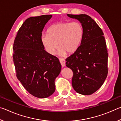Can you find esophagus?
<instances>
[{
  "label": "esophagus",
  "mask_w": 121,
  "mask_h": 121,
  "mask_svg": "<svg viewBox=\"0 0 121 121\" xmlns=\"http://www.w3.org/2000/svg\"><path fill=\"white\" fill-rule=\"evenodd\" d=\"M59 61H60V62L61 63V65H62V67H64L65 65V59H63L62 58H60L59 59Z\"/></svg>",
  "instance_id": "34e87169"
}]
</instances>
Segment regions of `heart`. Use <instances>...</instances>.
Here are the masks:
<instances>
[{"label":"heart","mask_w":121,"mask_h":121,"mask_svg":"<svg viewBox=\"0 0 121 121\" xmlns=\"http://www.w3.org/2000/svg\"><path fill=\"white\" fill-rule=\"evenodd\" d=\"M84 35L82 24L77 22H61L48 28L42 35L41 41L49 54H54L59 45V54L74 53L80 46Z\"/></svg>","instance_id":"1"}]
</instances>
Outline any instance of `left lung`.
<instances>
[{
  "label": "left lung",
  "mask_w": 121,
  "mask_h": 121,
  "mask_svg": "<svg viewBox=\"0 0 121 121\" xmlns=\"http://www.w3.org/2000/svg\"><path fill=\"white\" fill-rule=\"evenodd\" d=\"M79 20L84 29L78 48L65 60L73 72L72 86L77 93L90 95L103 84L108 74V51L101 28L86 14H67Z\"/></svg>",
  "instance_id": "1"
}]
</instances>
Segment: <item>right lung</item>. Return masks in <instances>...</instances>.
Listing matches in <instances>:
<instances>
[{
	"mask_svg": "<svg viewBox=\"0 0 121 121\" xmlns=\"http://www.w3.org/2000/svg\"><path fill=\"white\" fill-rule=\"evenodd\" d=\"M52 15L30 17L18 30L13 44L16 77L31 95L45 98L54 92L61 65L57 57L44 50L42 31Z\"/></svg>",
	"mask_w": 121,
	"mask_h": 121,
	"instance_id": "right-lung-1",
	"label": "right lung"
}]
</instances>
